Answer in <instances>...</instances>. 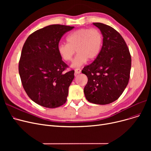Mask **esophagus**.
I'll list each match as a JSON object with an SVG mask.
<instances>
[{"label": "esophagus", "instance_id": "obj_1", "mask_svg": "<svg viewBox=\"0 0 151 151\" xmlns=\"http://www.w3.org/2000/svg\"><path fill=\"white\" fill-rule=\"evenodd\" d=\"M81 69H80V68H76V69H75V75H76L80 74V73H81Z\"/></svg>", "mask_w": 151, "mask_h": 151}]
</instances>
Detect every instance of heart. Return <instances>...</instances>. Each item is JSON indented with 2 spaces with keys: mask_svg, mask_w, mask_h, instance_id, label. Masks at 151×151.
Masks as SVG:
<instances>
[{
  "mask_svg": "<svg viewBox=\"0 0 151 151\" xmlns=\"http://www.w3.org/2000/svg\"><path fill=\"white\" fill-rule=\"evenodd\" d=\"M67 43H60L58 52L64 61L72 59L76 51L78 52L71 62V67H81L89 60H93L99 55L104 38L100 31L97 29L81 28L70 34L67 37Z\"/></svg>",
  "mask_w": 151,
  "mask_h": 151,
  "instance_id": "heart-1",
  "label": "heart"
}]
</instances>
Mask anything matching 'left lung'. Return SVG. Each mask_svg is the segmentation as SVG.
Listing matches in <instances>:
<instances>
[{"label":"left lung","mask_w":151,"mask_h":151,"mask_svg":"<svg viewBox=\"0 0 151 151\" xmlns=\"http://www.w3.org/2000/svg\"><path fill=\"white\" fill-rule=\"evenodd\" d=\"M93 24L100 29L104 42L97 58L82 70L88 78L84 93L91 103L106 105L118 99L127 86L132 59L126 43L117 31L103 23Z\"/></svg>","instance_id":"8db88e82"}]
</instances>
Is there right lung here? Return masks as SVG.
Instances as JSON below:
<instances>
[{
    "instance_id": "obj_1",
    "label": "right lung",
    "mask_w": 151,
    "mask_h": 151,
    "mask_svg": "<svg viewBox=\"0 0 151 151\" xmlns=\"http://www.w3.org/2000/svg\"><path fill=\"white\" fill-rule=\"evenodd\" d=\"M74 27L52 24L36 30L27 38L19 62V73L30 99L43 107L54 108L65 104L74 70L68 67L58 52L62 37Z\"/></svg>"
}]
</instances>
